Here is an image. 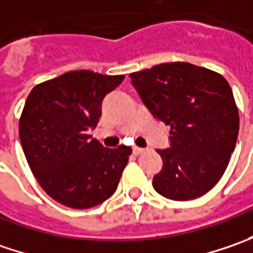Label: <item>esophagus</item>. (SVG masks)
I'll return each mask as SVG.
<instances>
[{
	"label": "esophagus",
	"instance_id": "esophagus-1",
	"mask_svg": "<svg viewBox=\"0 0 253 253\" xmlns=\"http://www.w3.org/2000/svg\"><path fill=\"white\" fill-rule=\"evenodd\" d=\"M143 152H145V149H142V148H138V146L133 148V153H135V155H141Z\"/></svg>",
	"mask_w": 253,
	"mask_h": 253
}]
</instances>
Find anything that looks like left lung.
Instances as JSON below:
<instances>
[{"label":"left lung","instance_id":"1","mask_svg":"<svg viewBox=\"0 0 253 253\" xmlns=\"http://www.w3.org/2000/svg\"><path fill=\"white\" fill-rule=\"evenodd\" d=\"M129 76L152 115L170 126V148L156 149L163 168L153 176V189L176 201L209 193L222 177L238 138V108L228 82L184 62Z\"/></svg>","mask_w":253,"mask_h":253}]
</instances>
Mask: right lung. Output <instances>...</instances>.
<instances>
[{
	"mask_svg": "<svg viewBox=\"0 0 253 253\" xmlns=\"http://www.w3.org/2000/svg\"><path fill=\"white\" fill-rule=\"evenodd\" d=\"M124 79L76 70L35 85L26 98L19 120L25 158L41 187L66 207H95L118 187L132 149L104 148L88 131Z\"/></svg>",
	"mask_w": 253,
	"mask_h": 253,
	"instance_id": "right-lung-1",
	"label": "right lung"
}]
</instances>
